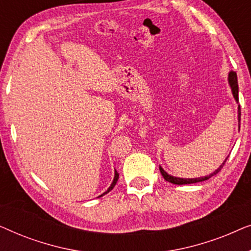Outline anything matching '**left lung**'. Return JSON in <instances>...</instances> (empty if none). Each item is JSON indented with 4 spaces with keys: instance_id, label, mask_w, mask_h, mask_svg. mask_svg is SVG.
Returning <instances> with one entry per match:
<instances>
[{
    "instance_id": "1",
    "label": "left lung",
    "mask_w": 251,
    "mask_h": 251,
    "mask_svg": "<svg viewBox=\"0 0 251 251\" xmlns=\"http://www.w3.org/2000/svg\"><path fill=\"white\" fill-rule=\"evenodd\" d=\"M228 84L229 87H231V90H232V95L233 97H234L235 101L239 104V85H238V76H236V73L234 71H231L228 73ZM238 120H239V129H240V120H241V108H240V105H238ZM228 157V156H227ZM227 157H226L224 162H223L221 166H219L217 169H216L214 173H211L210 175H208V176H203V177H198V178H180V177H175V176H171L166 171L163 170V168L160 166V173L162 175L164 179L167 181H169L171 184H175V185H186V184H194V183H200V181H204V180H208L209 178H211L212 176H215V175H217L219 171L223 167H224V164L226 162V160H227Z\"/></svg>"
}]
</instances>
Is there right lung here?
<instances>
[{
    "mask_svg": "<svg viewBox=\"0 0 251 251\" xmlns=\"http://www.w3.org/2000/svg\"><path fill=\"white\" fill-rule=\"evenodd\" d=\"M118 179H119V174H118V171H116V170H115V173H114V179H113V181H112V184H111V186H109V187L107 188V191H105V192H104V193H102V194H100V195H99V197H98V198H100V197H102V195L107 194V193H108V192H111V191L113 190V187H114V186H115V185H116V183H118Z\"/></svg>",
    "mask_w": 251,
    "mask_h": 251,
    "instance_id": "obj_1",
    "label": "right lung"
}]
</instances>
